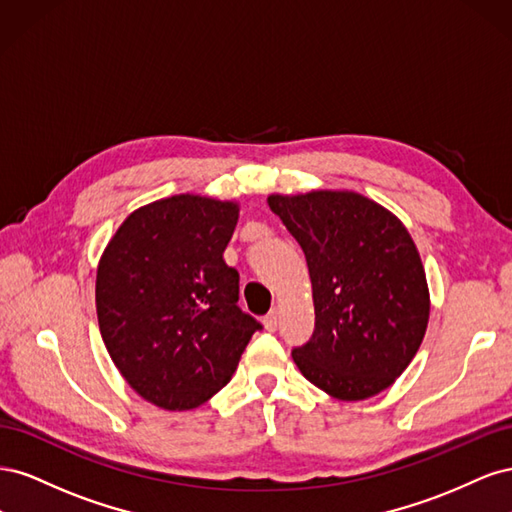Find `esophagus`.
<instances>
[{
  "label": "esophagus",
  "instance_id": "34e87169",
  "mask_svg": "<svg viewBox=\"0 0 512 512\" xmlns=\"http://www.w3.org/2000/svg\"><path fill=\"white\" fill-rule=\"evenodd\" d=\"M265 329L267 331H275L277 329V322H280V309H271V312L265 316Z\"/></svg>",
  "mask_w": 512,
  "mask_h": 512
}]
</instances>
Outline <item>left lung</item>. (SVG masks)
<instances>
[{"label": "left lung", "mask_w": 512, "mask_h": 512, "mask_svg": "<svg viewBox=\"0 0 512 512\" xmlns=\"http://www.w3.org/2000/svg\"><path fill=\"white\" fill-rule=\"evenodd\" d=\"M312 280L316 327L292 350L301 374L342 401L374 397L404 374L429 320L425 269L406 226L354 192L273 194Z\"/></svg>", "instance_id": "8db88e82"}]
</instances>
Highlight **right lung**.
<instances>
[{"instance_id": "right-lung-1", "label": "right lung", "mask_w": 512, "mask_h": 512, "mask_svg": "<svg viewBox=\"0 0 512 512\" xmlns=\"http://www.w3.org/2000/svg\"><path fill=\"white\" fill-rule=\"evenodd\" d=\"M237 203L179 194L130 213L96 277L104 346L121 376L164 410H192L230 382L262 324L241 312L224 250Z\"/></svg>"}]
</instances>
